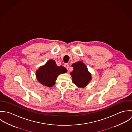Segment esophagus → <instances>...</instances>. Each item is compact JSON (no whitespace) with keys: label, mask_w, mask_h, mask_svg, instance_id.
<instances>
[{"label":"esophagus","mask_w":132,"mask_h":132,"mask_svg":"<svg viewBox=\"0 0 132 132\" xmlns=\"http://www.w3.org/2000/svg\"><path fill=\"white\" fill-rule=\"evenodd\" d=\"M64 66L67 68V70H68V69H69V65L68 64L65 63V64H64Z\"/></svg>","instance_id":"34e87169"}]
</instances>
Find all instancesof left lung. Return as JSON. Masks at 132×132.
Returning a JSON list of instances; mask_svg holds the SVG:
<instances>
[{
	"mask_svg": "<svg viewBox=\"0 0 132 132\" xmlns=\"http://www.w3.org/2000/svg\"><path fill=\"white\" fill-rule=\"evenodd\" d=\"M73 71L70 73L72 82L79 88L86 87L92 79L91 73L88 71L87 67L80 61L72 64Z\"/></svg>",
	"mask_w": 132,
	"mask_h": 132,
	"instance_id": "1",
	"label": "left lung"
}]
</instances>
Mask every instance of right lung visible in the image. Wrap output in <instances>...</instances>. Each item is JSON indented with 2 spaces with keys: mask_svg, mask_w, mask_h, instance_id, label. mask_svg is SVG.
<instances>
[{
  "mask_svg": "<svg viewBox=\"0 0 132 132\" xmlns=\"http://www.w3.org/2000/svg\"><path fill=\"white\" fill-rule=\"evenodd\" d=\"M67 72V70L65 67L57 66L55 60L50 59L36 71V76L39 83L45 86L50 87L55 85L59 75Z\"/></svg>",
  "mask_w": 132,
  "mask_h": 132,
  "instance_id": "right-lung-1",
  "label": "right lung"
}]
</instances>
